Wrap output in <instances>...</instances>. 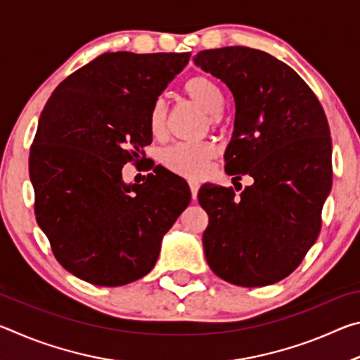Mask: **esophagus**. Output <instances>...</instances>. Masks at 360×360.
I'll return each mask as SVG.
<instances>
[{
	"instance_id": "esophagus-1",
	"label": "esophagus",
	"mask_w": 360,
	"mask_h": 360,
	"mask_svg": "<svg viewBox=\"0 0 360 360\" xmlns=\"http://www.w3.org/2000/svg\"><path fill=\"white\" fill-rule=\"evenodd\" d=\"M188 186H191V192H192V198L195 200L198 195V188H200V182L197 179H188Z\"/></svg>"
}]
</instances>
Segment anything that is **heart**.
<instances>
[{
  "label": "heart",
  "instance_id": "obj_1",
  "mask_svg": "<svg viewBox=\"0 0 360 360\" xmlns=\"http://www.w3.org/2000/svg\"><path fill=\"white\" fill-rule=\"evenodd\" d=\"M184 94L188 100L210 114V122L214 124L224 109V94L219 85L205 76H195L184 84ZM165 127L167 106L162 100H158L150 109L149 129L152 135L160 138L165 133ZM216 152V146L211 143H179L163 152V163L174 173L195 178L206 172Z\"/></svg>",
  "mask_w": 360,
  "mask_h": 360
}]
</instances>
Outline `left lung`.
Listing matches in <instances>:
<instances>
[{
  "mask_svg": "<svg viewBox=\"0 0 360 360\" xmlns=\"http://www.w3.org/2000/svg\"><path fill=\"white\" fill-rule=\"evenodd\" d=\"M193 63L227 85L235 100L225 172L251 176L240 195L203 184L205 257L224 281L262 288L281 281L318 240L332 188V139L319 100L297 72L257 49L202 51Z\"/></svg>",
  "mask_w": 360,
  "mask_h": 360,
  "instance_id": "left-lung-1",
  "label": "left lung"
}]
</instances>
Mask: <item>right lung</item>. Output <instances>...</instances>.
<instances>
[{"label": "right lung", "mask_w": 360, "mask_h": 360, "mask_svg": "<svg viewBox=\"0 0 360 360\" xmlns=\"http://www.w3.org/2000/svg\"><path fill=\"white\" fill-rule=\"evenodd\" d=\"M188 58L103 53L66 77L42 109L30 150L36 221L79 279L115 288L148 275L191 203L186 181L163 167L143 184L122 178L152 143L150 109Z\"/></svg>", "instance_id": "1"}]
</instances>
